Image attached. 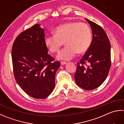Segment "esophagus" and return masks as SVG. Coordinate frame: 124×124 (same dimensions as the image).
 I'll return each mask as SVG.
<instances>
[{
	"label": "esophagus",
	"instance_id": "esophagus-1",
	"mask_svg": "<svg viewBox=\"0 0 124 124\" xmlns=\"http://www.w3.org/2000/svg\"><path fill=\"white\" fill-rule=\"evenodd\" d=\"M67 64V62H61V64L62 65V66H63V65H65Z\"/></svg>",
	"mask_w": 124,
	"mask_h": 124
}]
</instances>
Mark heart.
<instances>
[{
  "label": "heart",
  "instance_id": "1",
  "mask_svg": "<svg viewBox=\"0 0 124 124\" xmlns=\"http://www.w3.org/2000/svg\"><path fill=\"white\" fill-rule=\"evenodd\" d=\"M54 33V35L45 38L44 44L51 53H56L59 51L65 42L67 47L57 56L59 60L69 61L75 57L78 53L84 54L91 45L92 32L86 24L68 22L57 26Z\"/></svg>",
  "mask_w": 124,
  "mask_h": 124
}]
</instances>
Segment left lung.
I'll return each instance as SVG.
<instances>
[{
  "mask_svg": "<svg viewBox=\"0 0 124 124\" xmlns=\"http://www.w3.org/2000/svg\"><path fill=\"white\" fill-rule=\"evenodd\" d=\"M91 27L92 41L74 75L78 86L86 90L96 88L105 81L111 68V44L103 29L85 18ZM88 64L86 66L83 64Z\"/></svg>",
  "mask_w": 124,
  "mask_h": 124,
  "instance_id": "obj_1",
  "label": "left lung"
}]
</instances>
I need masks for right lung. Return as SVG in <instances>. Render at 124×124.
<instances>
[{
    "label": "right lung",
    "mask_w": 124,
    "mask_h": 124,
    "mask_svg": "<svg viewBox=\"0 0 124 124\" xmlns=\"http://www.w3.org/2000/svg\"><path fill=\"white\" fill-rule=\"evenodd\" d=\"M13 73L18 85L28 95L44 99L55 87L60 63L53 62L44 44V30L36 24L18 36L12 48Z\"/></svg>",
    "instance_id": "1"
}]
</instances>
